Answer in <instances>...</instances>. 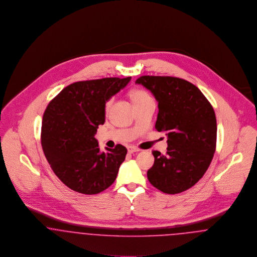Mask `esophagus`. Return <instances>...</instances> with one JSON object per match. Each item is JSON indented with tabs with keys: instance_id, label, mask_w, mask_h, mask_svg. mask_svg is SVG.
<instances>
[{
	"instance_id": "34e87169",
	"label": "esophagus",
	"mask_w": 257,
	"mask_h": 257,
	"mask_svg": "<svg viewBox=\"0 0 257 257\" xmlns=\"http://www.w3.org/2000/svg\"><path fill=\"white\" fill-rule=\"evenodd\" d=\"M127 151H128L130 154H134V153H136V152H139L140 149L137 148L135 146H128L127 147Z\"/></svg>"
}]
</instances>
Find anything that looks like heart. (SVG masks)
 I'll use <instances>...</instances> for the list:
<instances>
[{
    "label": "heart",
    "instance_id": "obj_1",
    "mask_svg": "<svg viewBox=\"0 0 257 257\" xmlns=\"http://www.w3.org/2000/svg\"><path fill=\"white\" fill-rule=\"evenodd\" d=\"M131 97H132V100H133L134 104H137V103H139V102H141L145 99H148L151 96L149 95L147 92L137 89V90H134V91L131 92ZM113 101H114V97H110L108 100L105 102V105H104L105 111H108L110 107H111V105H112V103H113Z\"/></svg>",
    "mask_w": 257,
    "mask_h": 257
}]
</instances>
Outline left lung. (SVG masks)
Instances as JSON below:
<instances>
[{"mask_svg": "<svg viewBox=\"0 0 257 257\" xmlns=\"http://www.w3.org/2000/svg\"><path fill=\"white\" fill-rule=\"evenodd\" d=\"M159 102L156 130L167 135V152L154 151L149 182L164 193L175 194L194 186L213 160L216 144V114L201 91L171 76L139 77Z\"/></svg>", "mask_w": 257, "mask_h": 257, "instance_id": "obj_1", "label": "left lung"}]
</instances>
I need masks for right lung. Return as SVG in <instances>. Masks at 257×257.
<instances>
[{"label": "right lung", "instance_id": "obj_1", "mask_svg": "<svg viewBox=\"0 0 257 257\" xmlns=\"http://www.w3.org/2000/svg\"><path fill=\"white\" fill-rule=\"evenodd\" d=\"M131 79L75 82L49 102L42 118L41 146L55 175L69 189L96 194L116 180L126 148L118 144L101 153L95 135L105 122V102Z\"/></svg>", "mask_w": 257, "mask_h": 257}]
</instances>
